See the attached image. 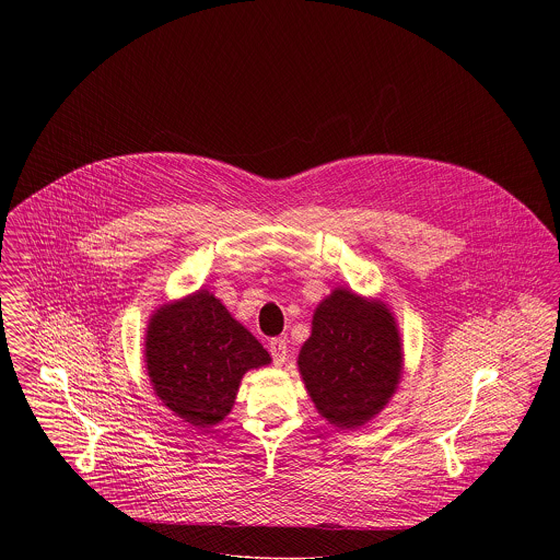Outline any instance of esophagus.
Instances as JSON below:
<instances>
[{"label": "esophagus", "instance_id": "obj_1", "mask_svg": "<svg viewBox=\"0 0 560 560\" xmlns=\"http://www.w3.org/2000/svg\"><path fill=\"white\" fill-rule=\"evenodd\" d=\"M268 352H270L275 365H283L288 361V340L285 338H272L268 342Z\"/></svg>", "mask_w": 560, "mask_h": 560}]
</instances>
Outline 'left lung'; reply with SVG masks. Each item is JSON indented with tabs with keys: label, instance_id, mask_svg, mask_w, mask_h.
Wrapping results in <instances>:
<instances>
[{
	"label": "left lung",
	"instance_id": "left-lung-1",
	"mask_svg": "<svg viewBox=\"0 0 560 560\" xmlns=\"http://www.w3.org/2000/svg\"><path fill=\"white\" fill-rule=\"evenodd\" d=\"M399 329L386 304L336 290L313 317L298 357L320 416L340 428L363 427L393 397L400 377Z\"/></svg>",
	"mask_w": 560,
	"mask_h": 560
}]
</instances>
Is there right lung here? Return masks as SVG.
Listing matches in <instances>:
<instances>
[{"label":"right lung","mask_w":560,"mask_h":560,"mask_svg":"<svg viewBox=\"0 0 560 560\" xmlns=\"http://www.w3.org/2000/svg\"><path fill=\"white\" fill-rule=\"evenodd\" d=\"M144 350L158 397L195 428L218 424L235 402L243 373L270 363L262 345L203 290L161 306Z\"/></svg>","instance_id":"1"}]
</instances>
